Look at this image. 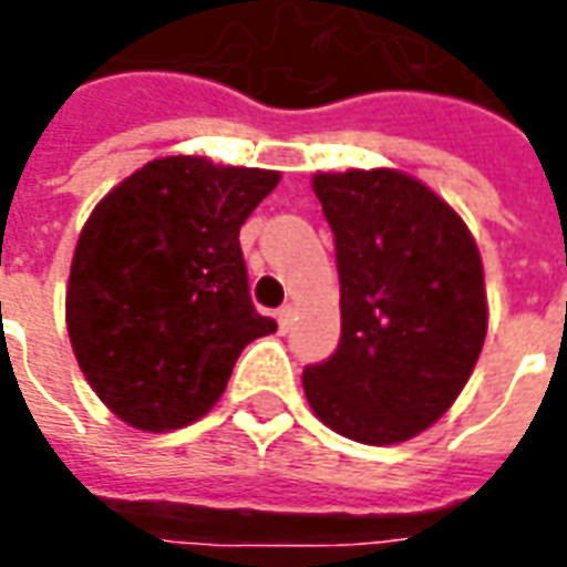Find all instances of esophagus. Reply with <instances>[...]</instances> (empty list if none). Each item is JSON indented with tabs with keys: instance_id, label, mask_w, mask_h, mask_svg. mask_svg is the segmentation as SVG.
<instances>
[{
	"instance_id": "obj_1",
	"label": "esophagus",
	"mask_w": 567,
	"mask_h": 567,
	"mask_svg": "<svg viewBox=\"0 0 567 567\" xmlns=\"http://www.w3.org/2000/svg\"><path fill=\"white\" fill-rule=\"evenodd\" d=\"M293 315H297V309H293V306H282V309L276 312V321H279V330H282V332L291 330Z\"/></svg>"
}]
</instances>
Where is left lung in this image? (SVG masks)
Wrapping results in <instances>:
<instances>
[{
  "label": "left lung",
  "mask_w": 567,
  "mask_h": 567,
  "mask_svg": "<svg viewBox=\"0 0 567 567\" xmlns=\"http://www.w3.org/2000/svg\"><path fill=\"white\" fill-rule=\"evenodd\" d=\"M336 235L341 341L302 371L323 425L365 446L416 437L446 413L487 336L482 255L449 202L399 168L318 172Z\"/></svg>",
  "instance_id": "1"
}]
</instances>
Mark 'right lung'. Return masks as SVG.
Segmentation results:
<instances>
[{"mask_svg":"<svg viewBox=\"0 0 567 567\" xmlns=\"http://www.w3.org/2000/svg\"><path fill=\"white\" fill-rule=\"evenodd\" d=\"M279 178L157 157L85 219L64 321L89 386L130 427L159 434L202 419L246 344L276 332L249 300L240 226Z\"/></svg>","mask_w":567,"mask_h":567,"instance_id":"right-lung-1","label":"right lung"}]
</instances>
